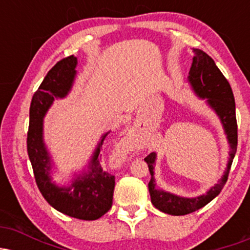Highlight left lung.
<instances>
[{"instance_id":"1","label":"left lung","mask_w":250,"mask_h":250,"mask_svg":"<svg viewBox=\"0 0 250 250\" xmlns=\"http://www.w3.org/2000/svg\"><path fill=\"white\" fill-rule=\"evenodd\" d=\"M193 63L189 70L188 82L193 88L194 93L201 100H205L208 107L213 109L219 116L225 134L227 135L229 148V160L227 168L219 182L211 187L206 194L196 197H183L169 193L163 189L156 188V181L154 177V166L156 161V153H150L145 159L147 162L151 179L148 183L151 203L155 208L163 213L180 216L190 214L200 208L205 207L211 200L215 199L222 188L225 187L231 163L237 149V123L235 116V100L230 84L227 81L214 60L208 54L200 49H193Z\"/></svg>"}]
</instances>
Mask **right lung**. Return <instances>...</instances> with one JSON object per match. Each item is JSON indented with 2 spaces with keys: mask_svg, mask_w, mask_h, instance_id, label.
I'll return each mask as SVG.
<instances>
[{
  "mask_svg": "<svg viewBox=\"0 0 250 250\" xmlns=\"http://www.w3.org/2000/svg\"><path fill=\"white\" fill-rule=\"evenodd\" d=\"M77 57H65L48 71L34 94L29 110L27 149L36 185L45 201L60 213L75 219L93 221L103 216L113 205L115 176L103 171L100 151L108 133L103 134L87 169L74 175L68 186L51 181L54 162L43 139V117L56 99H64L76 77Z\"/></svg>",
  "mask_w": 250,
  "mask_h": 250,
  "instance_id": "1",
  "label": "right lung"
}]
</instances>
